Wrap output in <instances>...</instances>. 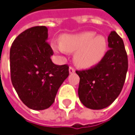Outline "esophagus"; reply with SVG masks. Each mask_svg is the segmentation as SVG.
<instances>
[{
	"label": "esophagus",
	"instance_id": "1",
	"mask_svg": "<svg viewBox=\"0 0 135 135\" xmlns=\"http://www.w3.org/2000/svg\"><path fill=\"white\" fill-rule=\"evenodd\" d=\"M74 72H75V69H74L73 67H70L69 68V73L70 74H74Z\"/></svg>",
	"mask_w": 135,
	"mask_h": 135
}]
</instances>
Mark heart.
I'll list each match as a JSON object with an SVG mask.
<instances>
[{
    "instance_id": "b5f03b06",
    "label": "heart",
    "mask_w": 135,
    "mask_h": 135,
    "mask_svg": "<svg viewBox=\"0 0 135 135\" xmlns=\"http://www.w3.org/2000/svg\"><path fill=\"white\" fill-rule=\"evenodd\" d=\"M107 47L105 37L96 36L91 31L66 34L61 37L60 44H52V48L57 53L74 52V63L82 68L98 64L105 56Z\"/></svg>"
}]
</instances>
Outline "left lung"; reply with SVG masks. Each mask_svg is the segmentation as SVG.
I'll return each mask as SVG.
<instances>
[{"mask_svg": "<svg viewBox=\"0 0 135 135\" xmlns=\"http://www.w3.org/2000/svg\"><path fill=\"white\" fill-rule=\"evenodd\" d=\"M108 41L110 50L97 65L76 71L80 78L79 98L85 107L94 110L108 107L117 98L128 70V58L123 39L116 32L112 31Z\"/></svg>", "mask_w": 135, "mask_h": 135, "instance_id": "1", "label": "left lung"}]
</instances>
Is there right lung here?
Returning <instances> with one entry per match:
<instances>
[{
  "mask_svg": "<svg viewBox=\"0 0 135 135\" xmlns=\"http://www.w3.org/2000/svg\"><path fill=\"white\" fill-rule=\"evenodd\" d=\"M47 38V28L37 26L21 32L11 46L12 85L23 103L32 110L48 108L69 75L67 65L53 63V52Z\"/></svg>",
  "mask_w": 135,
  "mask_h": 135,
  "instance_id": "add662e5",
  "label": "right lung"
}]
</instances>
